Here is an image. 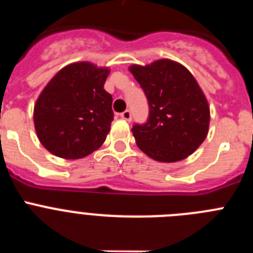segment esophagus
<instances>
[{"mask_svg":"<svg viewBox=\"0 0 253 253\" xmlns=\"http://www.w3.org/2000/svg\"><path fill=\"white\" fill-rule=\"evenodd\" d=\"M120 118L124 120H126V122H130L131 120V113L129 110H125L124 113L120 114Z\"/></svg>","mask_w":253,"mask_h":253,"instance_id":"esophagus-1","label":"esophagus"}]
</instances>
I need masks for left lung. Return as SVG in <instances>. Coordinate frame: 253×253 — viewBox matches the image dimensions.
Instances as JSON below:
<instances>
[{"label":"left lung","mask_w":253,"mask_h":253,"mask_svg":"<svg viewBox=\"0 0 253 253\" xmlns=\"http://www.w3.org/2000/svg\"><path fill=\"white\" fill-rule=\"evenodd\" d=\"M129 71L148 99L149 118L131 131L142 152L158 162H178L193 154L209 131L210 107L191 72L171 59Z\"/></svg>","instance_id":"1"}]
</instances>
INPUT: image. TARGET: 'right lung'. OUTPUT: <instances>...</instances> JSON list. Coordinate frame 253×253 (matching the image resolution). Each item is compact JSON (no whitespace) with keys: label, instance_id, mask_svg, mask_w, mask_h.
<instances>
[{"label":"right lung","instance_id":"obj_1","mask_svg":"<svg viewBox=\"0 0 253 253\" xmlns=\"http://www.w3.org/2000/svg\"><path fill=\"white\" fill-rule=\"evenodd\" d=\"M109 67L73 62L58 71L38 96L34 126L46 151L80 160L102 146L114 119L113 97L104 90Z\"/></svg>","mask_w":253,"mask_h":253}]
</instances>
